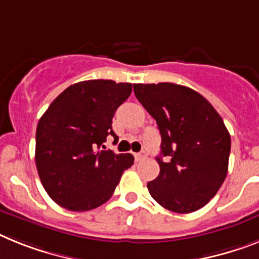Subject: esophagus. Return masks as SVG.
<instances>
[{"instance_id":"esophagus-1","label":"esophagus","mask_w":259,"mask_h":259,"mask_svg":"<svg viewBox=\"0 0 259 259\" xmlns=\"http://www.w3.org/2000/svg\"><path fill=\"white\" fill-rule=\"evenodd\" d=\"M135 157H136V160L138 161H141V160H144V158H147V153L143 151V152H140V153L135 154Z\"/></svg>"}]
</instances>
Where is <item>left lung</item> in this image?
Instances as JSON below:
<instances>
[{"label": "left lung", "mask_w": 259, "mask_h": 259, "mask_svg": "<svg viewBox=\"0 0 259 259\" xmlns=\"http://www.w3.org/2000/svg\"><path fill=\"white\" fill-rule=\"evenodd\" d=\"M134 92L161 134L160 174L148 182L149 194L169 211L190 213L202 208L216 195L228 171L231 135L222 116L186 86L135 83Z\"/></svg>", "instance_id": "8db88e82"}]
</instances>
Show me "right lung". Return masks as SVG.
Listing matches in <instances>:
<instances>
[{
    "instance_id": "1",
    "label": "right lung",
    "mask_w": 259,
    "mask_h": 259,
    "mask_svg": "<svg viewBox=\"0 0 259 259\" xmlns=\"http://www.w3.org/2000/svg\"><path fill=\"white\" fill-rule=\"evenodd\" d=\"M132 83L89 79L66 88L36 127L35 161L44 190L70 211H89L114 194L130 153L101 151L112 131L116 108L131 96Z\"/></svg>"
}]
</instances>
